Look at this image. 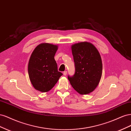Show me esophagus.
Returning <instances> with one entry per match:
<instances>
[{"label":"esophagus","instance_id":"34e87169","mask_svg":"<svg viewBox=\"0 0 131 131\" xmlns=\"http://www.w3.org/2000/svg\"><path fill=\"white\" fill-rule=\"evenodd\" d=\"M67 74V71H64V72H63V75H64V76H66Z\"/></svg>","mask_w":131,"mask_h":131}]
</instances>
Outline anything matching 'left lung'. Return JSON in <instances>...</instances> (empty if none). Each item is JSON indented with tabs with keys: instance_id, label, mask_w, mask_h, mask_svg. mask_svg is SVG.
Listing matches in <instances>:
<instances>
[{
	"instance_id": "left-lung-1",
	"label": "left lung",
	"mask_w": 131,
	"mask_h": 131,
	"mask_svg": "<svg viewBox=\"0 0 131 131\" xmlns=\"http://www.w3.org/2000/svg\"><path fill=\"white\" fill-rule=\"evenodd\" d=\"M75 72L68 79L73 89L80 94L92 92L97 88L102 74L101 55L92 43L81 42L72 46Z\"/></svg>"
}]
</instances>
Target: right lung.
Masks as SVG:
<instances>
[{
	"label": "right lung",
	"instance_id": "right-lung-1",
	"mask_svg": "<svg viewBox=\"0 0 131 131\" xmlns=\"http://www.w3.org/2000/svg\"><path fill=\"white\" fill-rule=\"evenodd\" d=\"M58 46L49 43L38 45L31 53L28 66L29 79L34 89L46 92L56 85L63 74L57 69L54 56Z\"/></svg>",
	"mask_w": 131,
	"mask_h": 131
}]
</instances>
